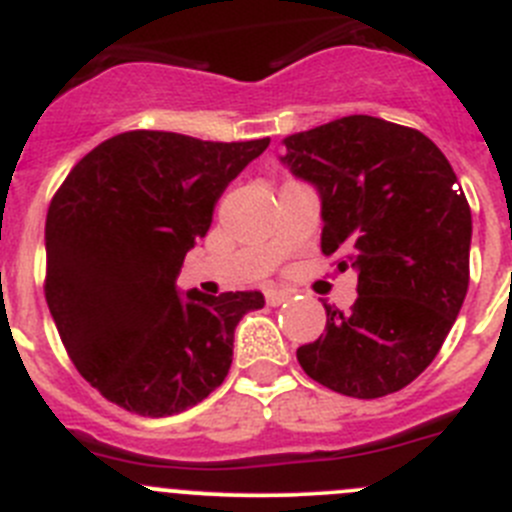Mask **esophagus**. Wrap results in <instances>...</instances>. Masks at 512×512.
<instances>
[{
    "mask_svg": "<svg viewBox=\"0 0 512 512\" xmlns=\"http://www.w3.org/2000/svg\"><path fill=\"white\" fill-rule=\"evenodd\" d=\"M291 299V291H284V289H269L266 291V301H269L271 306H281L284 301Z\"/></svg>",
    "mask_w": 512,
    "mask_h": 512,
    "instance_id": "esophagus-1",
    "label": "esophagus"
}]
</instances>
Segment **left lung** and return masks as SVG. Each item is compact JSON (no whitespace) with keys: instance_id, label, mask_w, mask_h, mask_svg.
Segmentation results:
<instances>
[{"instance_id":"obj_1","label":"left lung","mask_w":512,"mask_h":512,"mask_svg":"<svg viewBox=\"0 0 512 512\" xmlns=\"http://www.w3.org/2000/svg\"><path fill=\"white\" fill-rule=\"evenodd\" d=\"M284 145L281 163L319 193L321 251L342 253L359 294L347 314L324 304L326 334L296 359L347 397L397 392L430 367L467 294L472 216L455 170L420 130L372 115Z\"/></svg>"}]
</instances>
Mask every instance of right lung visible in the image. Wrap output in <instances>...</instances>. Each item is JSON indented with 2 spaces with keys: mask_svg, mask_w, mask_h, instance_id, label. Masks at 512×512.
<instances>
[{
  "mask_svg": "<svg viewBox=\"0 0 512 512\" xmlns=\"http://www.w3.org/2000/svg\"><path fill=\"white\" fill-rule=\"evenodd\" d=\"M266 148L133 130L90 150L52 198L47 306L77 372L123 410L178 415L226 379L238 321L264 294L180 296L175 281L228 183Z\"/></svg>",
  "mask_w": 512,
  "mask_h": 512,
  "instance_id": "1",
  "label": "right lung"
}]
</instances>
